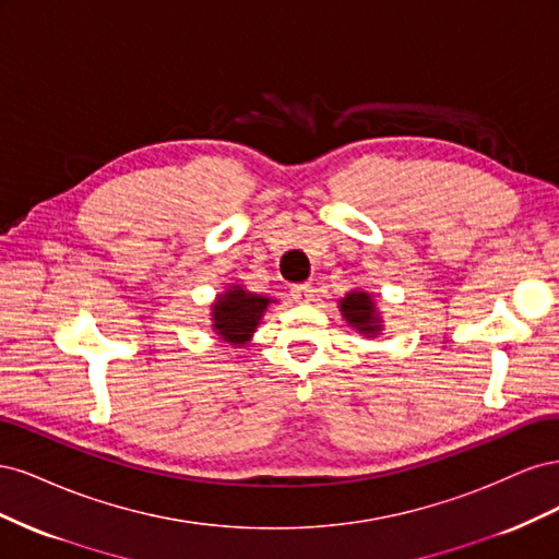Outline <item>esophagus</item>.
<instances>
[{
	"label": "esophagus",
	"mask_w": 559,
	"mask_h": 559,
	"mask_svg": "<svg viewBox=\"0 0 559 559\" xmlns=\"http://www.w3.org/2000/svg\"><path fill=\"white\" fill-rule=\"evenodd\" d=\"M292 296H294V300H298V302H310L312 296H314L312 284H294V286H292Z\"/></svg>",
	"instance_id": "esophagus-1"
}]
</instances>
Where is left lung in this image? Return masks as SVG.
<instances>
[{"label": "left lung", "instance_id": "8db88e82", "mask_svg": "<svg viewBox=\"0 0 559 559\" xmlns=\"http://www.w3.org/2000/svg\"><path fill=\"white\" fill-rule=\"evenodd\" d=\"M341 312L349 321L352 326H357L359 331L376 335L380 331V319L376 312V302L368 294L361 292H352L341 300Z\"/></svg>", "mask_w": 559, "mask_h": 559}]
</instances>
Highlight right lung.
Masks as SVG:
<instances>
[{
  "instance_id": "right-lung-1",
  "label": "right lung",
  "mask_w": 559,
  "mask_h": 559,
  "mask_svg": "<svg viewBox=\"0 0 559 559\" xmlns=\"http://www.w3.org/2000/svg\"><path fill=\"white\" fill-rule=\"evenodd\" d=\"M270 298L245 292L242 286H230V289L218 296L212 306V319L216 333L230 345H245L249 335L257 331L259 319L263 317Z\"/></svg>"
}]
</instances>
